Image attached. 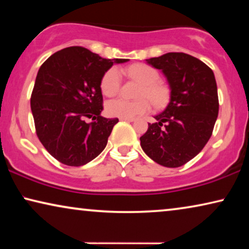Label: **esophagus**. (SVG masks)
Returning a JSON list of instances; mask_svg holds the SVG:
<instances>
[{
	"mask_svg": "<svg viewBox=\"0 0 249 249\" xmlns=\"http://www.w3.org/2000/svg\"><path fill=\"white\" fill-rule=\"evenodd\" d=\"M121 121H128V122H134L136 119L135 118H120Z\"/></svg>",
	"mask_w": 249,
	"mask_h": 249,
	"instance_id": "34e87169",
	"label": "esophagus"
}]
</instances>
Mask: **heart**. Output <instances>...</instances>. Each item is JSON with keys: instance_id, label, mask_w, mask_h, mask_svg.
<instances>
[{"instance_id": "obj_1", "label": "heart", "mask_w": 249, "mask_h": 249, "mask_svg": "<svg viewBox=\"0 0 249 249\" xmlns=\"http://www.w3.org/2000/svg\"><path fill=\"white\" fill-rule=\"evenodd\" d=\"M125 72L132 79L142 84L138 96L142 98L134 102L122 100V98L108 101L105 105V110L108 115L118 118H135L147 113L151 110V103L145 97L149 98L155 107H161L165 103L168 98V89L164 85L159 83L160 74L154 68L147 64H134L125 69ZM120 71L117 68H111L102 78V93L107 97L115 96L120 89Z\"/></svg>"}]
</instances>
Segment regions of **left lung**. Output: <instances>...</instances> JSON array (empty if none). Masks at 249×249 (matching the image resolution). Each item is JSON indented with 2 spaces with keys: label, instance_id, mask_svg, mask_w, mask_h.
<instances>
[{
  "label": "left lung",
  "instance_id": "8db88e82",
  "mask_svg": "<svg viewBox=\"0 0 249 249\" xmlns=\"http://www.w3.org/2000/svg\"><path fill=\"white\" fill-rule=\"evenodd\" d=\"M146 63L164 74L170 100L154 117L156 122L148 124L141 146L154 162L178 168L195 158L212 135L219 113L215 77L205 63L186 53H166Z\"/></svg>",
  "mask_w": 249,
  "mask_h": 249
}]
</instances>
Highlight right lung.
Returning a JSON list of instances; mask_svg holds the SVG:
<instances>
[{
  "instance_id": "1",
  "label": "right lung",
  "mask_w": 249,
  "mask_h": 249,
  "mask_svg": "<svg viewBox=\"0 0 249 249\" xmlns=\"http://www.w3.org/2000/svg\"><path fill=\"white\" fill-rule=\"evenodd\" d=\"M80 46L67 47L40 66L32 107L36 132L47 152L66 165L87 164L103 152L119 120L102 117L101 81L114 63ZM91 117V123L84 119Z\"/></svg>"
}]
</instances>
